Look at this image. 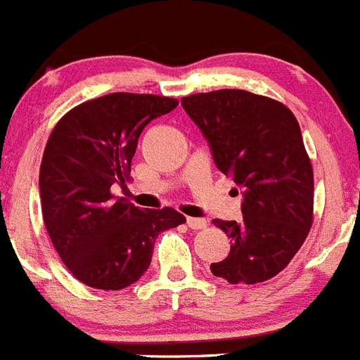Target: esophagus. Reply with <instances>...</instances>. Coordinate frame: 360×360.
Segmentation results:
<instances>
[{
    "mask_svg": "<svg viewBox=\"0 0 360 360\" xmlns=\"http://www.w3.org/2000/svg\"><path fill=\"white\" fill-rule=\"evenodd\" d=\"M186 224H188V228H192V230H202V228H206V219L202 217H186Z\"/></svg>",
    "mask_w": 360,
    "mask_h": 360,
    "instance_id": "34e87169",
    "label": "esophagus"
}]
</instances>
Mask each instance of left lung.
I'll list each match as a JSON object with an SVG mask.
<instances>
[{
    "instance_id": "obj_1",
    "label": "left lung",
    "mask_w": 360,
    "mask_h": 360,
    "mask_svg": "<svg viewBox=\"0 0 360 360\" xmlns=\"http://www.w3.org/2000/svg\"><path fill=\"white\" fill-rule=\"evenodd\" d=\"M181 105L243 195L240 221H214L232 246L212 274L232 284L271 279L299 252L314 214V170L295 115L246 90L193 94Z\"/></svg>"
}]
</instances>
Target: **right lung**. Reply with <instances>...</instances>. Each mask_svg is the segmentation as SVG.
I'll return each mask as SVG.
<instances>
[{
    "mask_svg": "<svg viewBox=\"0 0 360 360\" xmlns=\"http://www.w3.org/2000/svg\"><path fill=\"white\" fill-rule=\"evenodd\" d=\"M177 99L115 92L72 108L56 124L39 168L46 232L65 266L86 286L127 288L143 277L154 243L186 219L174 208L141 210L112 186H124L137 139Z\"/></svg>",
    "mask_w": 360,
    "mask_h": 360,
    "instance_id": "obj_1",
    "label": "right lung"
}]
</instances>
